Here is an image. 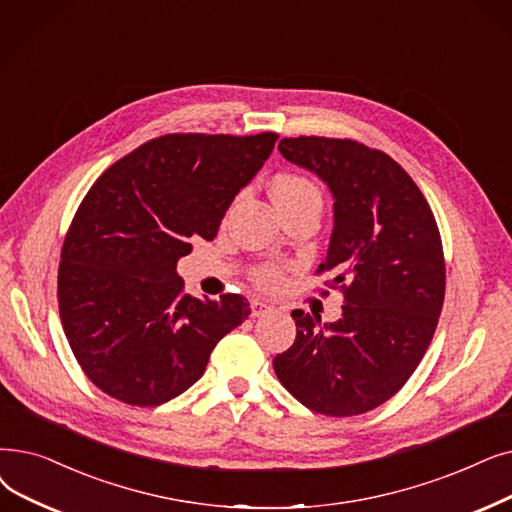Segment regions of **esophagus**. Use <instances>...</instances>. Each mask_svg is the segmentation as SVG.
Segmentation results:
<instances>
[{
	"label": "esophagus",
	"mask_w": 512,
	"mask_h": 512,
	"mask_svg": "<svg viewBox=\"0 0 512 512\" xmlns=\"http://www.w3.org/2000/svg\"><path fill=\"white\" fill-rule=\"evenodd\" d=\"M270 311H272V305H268L265 301H259V299L251 301V314H253V318H261L265 314H270Z\"/></svg>",
	"instance_id": "obj_1"
}]
</instances>
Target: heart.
Returning a JSON list of instances; mask_svg holds the SVG:
<instances>
[{"instance_id": "1", "label": "heart", "mask_w": 512, "mask_h": 512, "mask_svg": "<svg viewBox=\"0 0 512 512\" xmlns=\"http://www.w3.org/2000/svg\"><path fill=\"white\" fill-rule=\"evenodd\" d=\"M270 192L278 207L307 201V198H320L318 188L297 173H278L272 177ZM253 278L263 288H276L282 282V268L276 263H263L253 272Z\"/></svg>"}]
</instances>
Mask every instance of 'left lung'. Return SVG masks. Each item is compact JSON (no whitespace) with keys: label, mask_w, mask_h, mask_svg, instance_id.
Returning a JSON list of instances; mask_svg holds the SVG:
<instances>
[{"label":"left lung","mask_w":512,"mask_h":512,"mask_svg":"<svg viewBox=\"0 0 512 512\" xmlns=\"http://www.w3.org/2000/svg\"><path fill=\"white\" fill-rule=\"evenodd\" d=\"M278 150L316 173L335 198L326 261L343 316L293 311L295 343L274 358L278 381L303 406L355 416L385 404L425 355L446 295L433 211L389 154L353 140L284 138Z\"/></svg>","instance_id":"left-lung-1"}]
</instances>
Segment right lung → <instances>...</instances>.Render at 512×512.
<instances>
[{
  "instance_id": "right-lung-1",
  "label": "right lung",
  "mask_w": 512,
  "mask_h": 512,
  "mask_svg": "<svg viewBox=\"0 0 512 512\" xmlns=\"http://www.w3.org/2000/svg\"><path fill=\"white\" fill-rule=\"evenodd\" d=\"M276 140L169 133L110 165L85 194L62 244L58 309L98 389L161 406L201 379L217 341L249 318L240 295H186L175 268L192 238L217 236Z\"/></svg>"
}]
</instances>
